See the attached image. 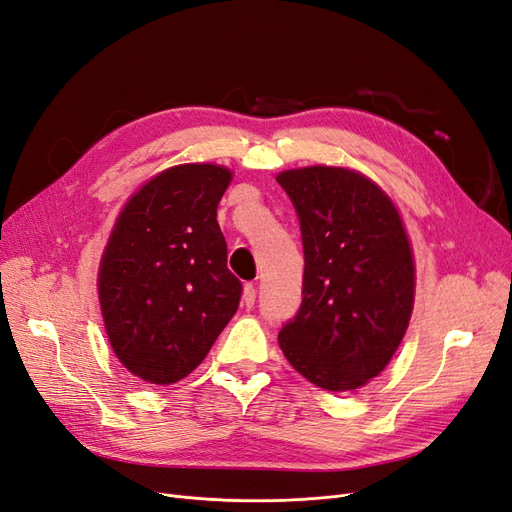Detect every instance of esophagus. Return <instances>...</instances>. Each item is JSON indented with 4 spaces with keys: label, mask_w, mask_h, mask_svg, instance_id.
I'll return each mask as SVG.
<instances>
[{
    "label": "esophagus",
    "mask_w": 512,
    "mask_h": 512,
    "mask_svg": "<svg viewBox=\"0 0 512 512\" xmlns=\"http://www.w3.org/2000/svg\"><path fill=\"white\" fill-rule=\"evenodd\" d=\"M254 301H256V286L254 284H245L243 286V303L248 305V307H252Z\"/></svg>",
    "instance_id": "esophagus-1"
}]
</instances>
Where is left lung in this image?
<instances>
[{
	"label": "left lung",
	"instance_id": "left-lung-1",
	"mask_svg": "<svg viewBox=\"0 0 512 512\" xmlns=\"http://www.w3.org/2000/svg\"><path fill=\"white\" fill-rule=\"evenodd\" d=\"M301 220L303 303L279 330L288 362L328 392L364 387L390 364L415 303L402 216L364 173L311 165L275 178Z\"/></svg>",
	"mask_w": 512,
	"mask_h": 512
}]
</instances>
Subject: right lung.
Listing matches in <instances>:
<instances>
[{
    "label": "right lung",
    "mask_w": 512,
    "mask_h": 512,
    "mask_svg": "<svg viewBox=\"0 0 512 512\" xmlns=\"http://www.w3.org/2000/svg\"><path fill=\"white\" fill-rule=\"evenodd\" d=\"M233 171L184 163L152 175L122 205L97 292L112 351L131 375L171 385L195 370L239 307L216 209Z\"/></svg>",
    "instance_id": "1"
}]
</instances>
